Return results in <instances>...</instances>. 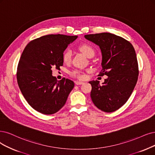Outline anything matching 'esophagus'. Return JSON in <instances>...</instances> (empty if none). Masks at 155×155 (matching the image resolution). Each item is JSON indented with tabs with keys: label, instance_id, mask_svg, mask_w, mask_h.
Listing matches in <instances>:
<instances>
[{
	"label": "esophagus",
	"instance_id": "1",
	"mask_svg": "<svg viewBox=\"0 0 155 155\" xmlns=\"http://www.w3.org/2000/svg\"><path fill=\"white\" fill-rule=\"evenodd\" d=\"M74 83H75V84L77 85H82V84H84V82H80V81H75V82H74Z\"/></svg>",
	"mask_w": 155,
	"mask_h": 155
}]
</instances>
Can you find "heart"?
I'll return each instance as SVG.
<instances>
[{"label":"heart","instance_id":"1","mask_svg":"<svg viewBox=\"0 0 155 155\" xmlns=\"http://www.w3.org/2000/svg\"><path fill=\"white\" fill-rule=\"evenodd\" d=\"M78 49L81 50L82 52L89 58H91L94 55L95 51L94 50L92 47H91L90 45L87 44H84L81 46H80ZM71 55L72 53L70 49H66L64 53L62 54V61L64 63H70L71 60ZM70 75L72 77L77 78L78 79H84L85 77V75L84 73L80 70H73L72 71H70L69 72Z\"/></svg>","mask_w":155,"mask_h":155}]
</instances>
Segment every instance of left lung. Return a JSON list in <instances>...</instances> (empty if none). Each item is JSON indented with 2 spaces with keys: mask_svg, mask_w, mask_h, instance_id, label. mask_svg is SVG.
Segmentation results:
<instances>
[{
  "mask_svg": "<svg viewBox=\"0 0 155 155\" xmlns=\"http://www.w3.org/2000/svg\"><path fill=\"white\" fill-rule=\"evenodd\" d=\"M84 37L100 47L102 70L99 75L108 76L102 85L98 81L89 82L92 86L91 100L102 111H116L128 101L138 79L135 49L127 40L111 33L87 34Z\"/></svg>",
  "mask_w": 155,
  "mask_h": 155,
  "instance_id": "8db88e82",
  "label": "left lung"
}]
</instances>
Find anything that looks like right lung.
<instances>
[{"label":"right lung","instance_id":"add662e5","mask_svg":"<svg viewBox=\"0 0 155 155\" xmlns=\"http://www.w3.org/2000/svg\"><path fill=\"white\" fill-rule=\"evenodd\" d=\"M77 36L49 34L32 40L21 54L17 68V82L25 99L34 110L45 114L58 112L66 104L74 82L58 81L51 68L63 65L62 54Z\"/></svg>","mask_w":155,"mask_h":155}]
</instances>
